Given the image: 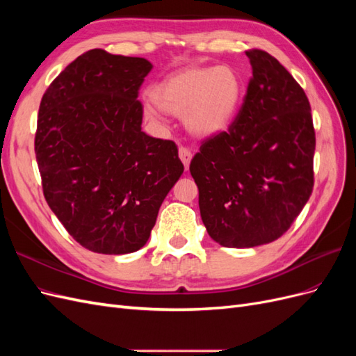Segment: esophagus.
Here are the masks:
<instances>
[{
	"mask_svg": "<svg viewBox=\"0 0 356 356\" xmlns=\"http://www.w3.org/2000/svg\"><path fill=\"white\" fill-rule=\"evenodd\" d=\"M178 154H179L181 161H182V163H184V166H186V170H188L190 161H191V157H193L191 152H190L188 148H186V147H181V148H179V152H178Z\"/></svg>",
	"mask_w": 356,
	"mask_h": 356,
	"instance_id": "obj_1",
	"label": "esophagus"
}]
</instances>
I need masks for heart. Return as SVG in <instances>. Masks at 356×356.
Returning a JSON list of instances; mask_svg holds the SVG:
<instances>
[{
    "mask_svg": "<svg viewBox=\"0 0 356 356\" xmlns=\"http://www.w3.org/2000/svg\"><path fill=\"white\" fill-rule=\"evenodd\" d=\"M154 102L144 106L148 120L159 123L160 111L182 115L187 131L213 138L227 131L243 99V80L230 65H193L172 72L149 92Z\"/></svg>",
    "mask_w": 356,
    "mask_h": 356,
    "instance_id": "obj_1",
    "label": "heart"
}]
</instances>
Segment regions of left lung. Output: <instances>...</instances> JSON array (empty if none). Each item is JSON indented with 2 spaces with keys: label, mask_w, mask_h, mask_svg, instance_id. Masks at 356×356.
I'll use <instances>...</instances> for the list:
<instances>
[{
  "label": "left lung",
  "mask_w": 356,
  "mask_h": 356,
  "mask_svg": "<svg viewBox=\"0 0 356 356\" xmlns=\"http://www.w3.org/2000/svg\"><path fill=\"white\" fill-rule=\"evenodd\" d=\"M246 56L252 77L238 117L190 163L204 227L227 248L281 238L314 190L316 139L305 90L267 51Z\"/></svg>",
  "instance_id": "8db88e82"
}]
</instances>
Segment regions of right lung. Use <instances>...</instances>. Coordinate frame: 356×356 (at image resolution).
I'll return each instance as SVG.
<instances>
[{"label": "right lung", "instance_id": "obj_1", "mask_svg": "<svg viewBox=\"0 0 356 356\" xmlns=\"http://www.w3.org/2000/svg\"><path fill=\"white\" fill-rule=\"evenodd\" d=\"M144 58L83 53L42 95L35 156L42 193L86 250L120 255L147 243L184 172L174 141L141 131Z\"/></svg>", "mask_w": 356, "mask_h": 356}]
</instances>
